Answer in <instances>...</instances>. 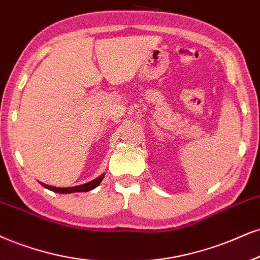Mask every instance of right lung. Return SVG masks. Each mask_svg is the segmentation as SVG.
I'll return each instance as SVG.
<instances>
[{"instance_id": "1", "label": "right lung", "mask_w": 260, "mask_h": 260, "mask_svg": "<svg viewBox=\"0 0 260 260\" xmlns=\"http://www.w3.org/2000/svg\"><path fill=\"white\" fill-rule=\"evenodd\" d=\"M105 175H101L100 177H98L94 181L91 182H88V183L85 184H81V185H76V187H70V188H57V187H53V185H48V184H44L40 182V183L43 185L44 188L49 189V190L52 191H55V193H61V194H70V193H77V191H89V190H92V189L98 187L99 184L101 183V181L104 179Z\"/></svg>"}]
</instances>
